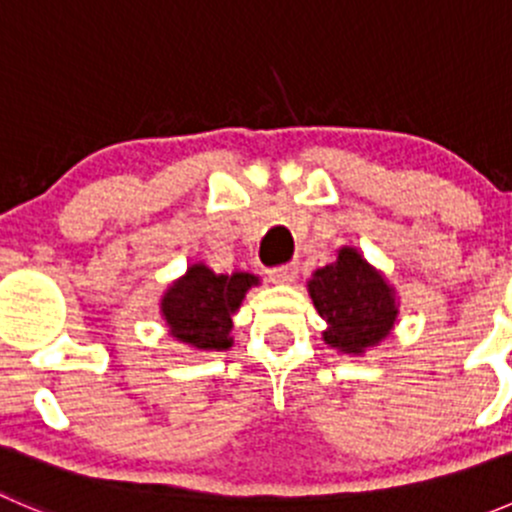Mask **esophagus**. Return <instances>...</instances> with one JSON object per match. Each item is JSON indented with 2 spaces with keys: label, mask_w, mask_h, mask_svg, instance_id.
Returning a JSON list of instances; mask_svg holds the SVG:
<instances>
[{
  "label": "esophagus",
  "mask_w": 512,
  "mask_h": 512,
  "mask_svg": "<svg viewBox=\"0 0 512 512\" xmlns=\"http://www.w3.org/2000/svg\"><path fill=\"white\" fill-rule=\"evenodd\" d=\"M299 267L297 265H280V267H272L270 270V280L275 285H292L294 277H297Z\"/></svg>",
  "instance_id": "1"
}]
</instances>
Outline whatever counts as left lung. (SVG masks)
Here are the masks:
<instances>
[{
    "instance_id": "8db88e82",
    "label": "left lung",
    "mask_w": 512,
    "mask_h": 512,
    "mask_svg": "<svg viewBox=\"0 0 512 512\" xmlns=\"http://www.w3.org/2000/svg\"><path fill=\"white\" fill-rule=\"evenodd\" d=\"M314 309L327 322L322 339L339 354L361 356L384 342L399 319V297L386 275L352 245L307 282Z\"/></svg>"
}]
</instances>
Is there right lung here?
<instances>
[{
	"mask_svg": "<svg viewBox=\"0 0 512 512\" xmlns=\"http://www.w3.org/2000/svg\"><path fill=\"white\" fill-rule=\"evenodd\" d=\"M260 277L235 270L218 275L205 262H193L160 297V317L175 342L193 352H227L232 347V317Z\"/></svg>",
	"mask_w": 512,
	"mask_h": 512,
	"instance_id": "add662e5",
	"label": "right lung"
}]
</instances>
